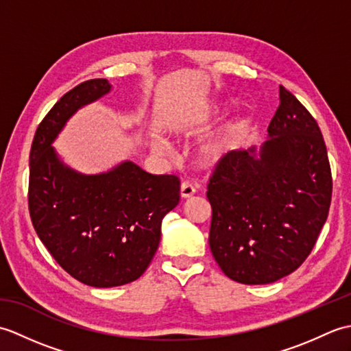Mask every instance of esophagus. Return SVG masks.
Segmentation results:
<instances>
[{
	"label": "esophagus",
	"instance_id": "esophagus-1",
	"mask_svg": "<svg viewBox=\"0 0 351 351\" xmlns=\"http://www.w3.org/2000/svg\"><path fill=\"white\" fill-rule=\"evenodd\" d=\"M195 193H196V189H195V185H193L191 182H182L181 184V196L184 197V199H189V197H193L195 196Z\"/></svg>",
	"mask_w": 351,
	"mask_h": 351
}]
</instances>
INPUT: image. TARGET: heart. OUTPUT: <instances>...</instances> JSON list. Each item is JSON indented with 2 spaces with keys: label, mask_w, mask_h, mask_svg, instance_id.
Returning <instances> with one entry per match:
<instances>
[{
  "label": "heart",
  "mask_w": 351,
  "mask_h": 351,
  "mask_svg": "<svg viewBox=\"0 0 351 351\" xmlns=\"http://www.w3.org/2000/svg\"><path fill=\"white\" fill-rule=\"evenodd\" d=\"M241 134H243L241 123H238V122L230 123L219 134L217 137L211 140L210 143L204 147V151H202L204 158L206 161H211V162H217V161L223 160L230 152H234L238 147V145H240ZM154 147L156 149V151H162V149L166 147V143L158 138L154 141Z\"/></svg>",
  "instance_id": "b5f03b06"
}]
</instances>
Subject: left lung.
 I'll list each match as a JSON object with an SVG mask.
<instances>
[{
	"label": "left lung",
	"instance_id": "1",
	"mask_svg": "<svg viewBox=\"0 0 351 351\" xmlns=\"http://www.w3.org/2000/svg\"><path fill=\"white\" fill-rule=\"evenodd\" d=\"M279 95L259 156L255 147L230 152L208 182L213 256L228 278L245 285L297 270L314 249L332 200L319 126L283 86Z\"/></svg>",
	"mask_w": 351,
	"mask_h": 351
}]
</instances>
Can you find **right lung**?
I'll use <instances>...</instances> for the list:
<instances>
[{
  "label": "right lung",
  "mask_w": 351,
  "mask_h": 351,
  "mask_svg": "<svg viewBox=\"0 0 351 351\" xmlns=\"http://www.w3.org/2000/svg\"><path fill=\"white\" fill-rule=\"evenodd\" d=\"M88 80L56 102L29 151L28 210L45 247L72 278L96 288L138 279L158 249L161 221L180 204V178L125 161L101 175L66 167L51 146L75 111L110 92Z\"/></svg>",
  "instance_id": "right-lung-1"
}]
</instances>
